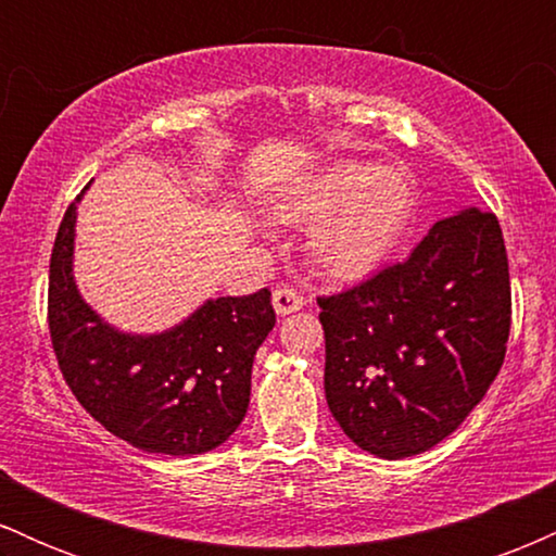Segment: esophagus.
<instances>
[{
    "label": "esophagus",
    "mask_w": 556,
    "mask_h": 556,
    "mask_svg": "<svg viewBox=\"0 0 556 556\" xmlns=\"http://www.w3.org/2000/svg\"><path fill=\"white\" fill-rule=\"evenodd\" d=\"M271 303H274V311H277L279 316H287V314H295V311L303 308L305 300L300 292L292 290V287H279V290H274Z\"/></svg>",
    "instance_id": "1"
}]
</instances>
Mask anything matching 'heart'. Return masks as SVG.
Returning <instances> with one entry per match:
<instances>
[{"instance_id":"b5f03b06","label":"heart","mask_w":556,"mask_h":556,"mask_svg":"<svg viewBox=\"0 0 556 556\" xmlns=\"http://www.w3.org/2000/svg\"><path fill=\"white\" fill-rule=\"evenodd\" d=\"M416 208V188L402 169L331 162L300 177L271 201L274 225L308 229L305 253L324 277L358 282L397 248Z\"/></svg>"}]
</instances>
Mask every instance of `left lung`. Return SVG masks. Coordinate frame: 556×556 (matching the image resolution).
<instances>
[{
	"mask_svg": "<svg viewBox=\"0 0 556 556\" xmlns=\"http://www.w3.org/2000/svg\"><path fill=\"white\" fill-rule=\"evenodd\" d=\"M324 392L340 429L384 460L450 437L500 374L509 337V269L494 214L437 222L402 264L318 298Z\"/></svg>",
	"mask_w": 556,
	"mask_h": 556,
	"instance_id": "obj_1",
	"label": "left lung"
}]
</instances>
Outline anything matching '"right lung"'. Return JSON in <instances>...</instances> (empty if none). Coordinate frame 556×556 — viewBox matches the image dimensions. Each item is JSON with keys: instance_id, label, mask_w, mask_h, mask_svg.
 <instances>
[{"instance_id": "1", "label": "right lung", "mask_w": 556, "mask_h": 556, "mask_svg": "<svg viewBox=\"0 0 556 556\" xmlns=\"http://www.w3.org/2000/svg\"><path fill=\"white\" fill-rule=\"evenodd\" d=\"M86 190L67 206L49 264V331L62 376L127 444L175 457L212 452L248 413L253 358L277 321L271 292L208 298L154 334L117 329L83 300L73 274Z\"/></svg>"}]
</instances>
